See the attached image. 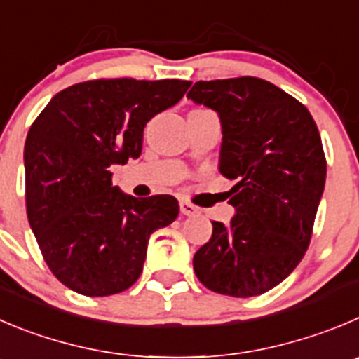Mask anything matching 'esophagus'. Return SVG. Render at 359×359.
Returning a JSON list of instances; mask_svg holds the SVG:
<instances>
[{"instance_id":"obj_1","label":"esophagus","mask_w":359,"mask_h":359,"mask_svg":"<svg viewBox=\"0 0 359 359\" xmlns=\"http://www.w3.org/2000/svg\"><path fill=\"white\" fill-rule=\"evenodd\" d=\"M180 211H182L183 215H187V217H194V215L199 213V208L194 206L189 201H180Z\"/></svg>"}]
</instances>
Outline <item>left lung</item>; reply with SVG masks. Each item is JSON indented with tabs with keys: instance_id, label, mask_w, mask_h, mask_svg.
Here are the masks:
<instances>
[{
	"instance_id": "1",
	"label": "left lung",
	"mask_w": 359,
	"mask_h": 359,
	"mask_svg": "<svg viewBox=\"0 0 359 359\" xmlns=\"http://www.w3.org/2000/svg\"><path fill=\"white\" fill-rule=\"evenodd\" d=\"M187 97L218 112L220 172L236 185L231 224L213 222L194 255L201 284L250 298L287 278L305 255L326 182V156L309 109L259 77L199 81Z\"/></svg>"
}]
</instances>
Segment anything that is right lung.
I'll return each mask as SVG.
<instances>
[{
    "label": "right lung",
    "mask_w": 359,
    "mask_h": 359,
    "mask_svg": "<svg viewBox=\"0 0 359 359\" xmlns=\"http://www.w3.org/2000/svg\"><path fill=\"white\" fill-rule=\"evenodd\" d=\"M189 88L180 79L84 81L54 95L33 121L24 146L26 213L43 261L72 291L132 287L149 236L176 220L172 196H126L109 169L141 156L146 123Z\"/></svg>",
    "instance_id": "1"
}]
</instances>
